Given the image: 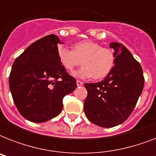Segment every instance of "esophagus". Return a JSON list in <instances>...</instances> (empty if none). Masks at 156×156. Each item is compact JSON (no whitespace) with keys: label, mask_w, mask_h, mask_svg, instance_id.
Returning a JSON list of instances; mask_svg holds the SVG:
<instances>
[{"label":"esophagus","mask_w":156,"mask_h":156,"mask_svg":"<svg viewBox=\"0 0 156 156\" xmlns=\"http://www.w3.org/2000/svg\"><path fill=\"white\" fill-rule=\"evenodd\" d=\"M83 84V82H81V81H78V80H77V86H78V87H80V86H82Z\"/></svg>","instance_id":"obj_1"}]
</instances>
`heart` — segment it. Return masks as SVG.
<instances>
[{"label":"heart","mask_w":156,"mask_h":156,"mask_svg":"<svg viewBox=\"0 0 156 156\" xmlns=\"http://www.w3.org/2000/svg\"><path fill=\"white\" fill-rule=\"evenodd\" d=\"M58 58L69 73H73L81 64L83 67L74 73L78 78L100 79L110 73L115 65V55L110 48L100 44L85 40L73 44V50L66 47L58 48Z\"/></svg>","instance_id":"b5f03b06"}]
</instances>
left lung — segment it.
<instances>
[{
    "label": "left lung",
    "mask_w": 156,
    "mask_h": 156,
    "mask_svg": "<svg viewBox=\"0 0 156 156\" xmlns=\"http://www.w3.org/2000/svg\"><path fill=\"white\" fill-rule=\"evenodd\" d=\"M115 65L104 80L85 83L87 97L84 112L92 123L111 128L127 120L143 92L144 77L140 64L123 44L112 42Z\"/></svg>",
    "instance_id": "obj_1"
}]
</instances>
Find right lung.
Listing matches in <instances>:
<instances>
[{
	"label": "right lung",
	"instance_id": "add662e5",
	"mask_svg": "<svg viewBox=\"0 0 156 156\" xmlns=\"http://www.w3.org/2000/svg\"><path fill=\"white\" fill-rule=\"evenodd\" d=\"M56 35L41 38L16 58L9 83L13 102L27 120L42 123L56 117L63 108V98L73 92L76 79L58 58Z\"/></svg>",
	"mask_w": 156,
	"mask_h": 156
}]
</instances>
